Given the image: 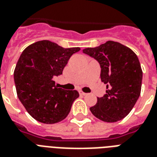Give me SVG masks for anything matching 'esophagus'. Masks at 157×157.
Masks as SVG:
<instances>
[{
    "instance_id": "1",
    "label": "esophagus",
    "mask_w": 157,
    "mask_h": 157,
    "mask_svg": "<svg viewBox=\"0 0 157 157\" xmlns=\"http://www.w3.org/2000/svg\"><path fill=\"white\" fill-rule=\"evenodd\" d=\"M79 94H81V95H83V96H85V95H87V94H86V93H83V92H82V91H79Z\"/></svg>"
}]
</instances>
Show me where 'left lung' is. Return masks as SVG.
Returning <instances> with one entry per match:
<instances>
[{"instance_id": "8db88e82", "label": "left lung", "mask_w": 157, "mask_h": 157, "mask_svg": "<svg viewBox=\"0 0 157 157\" xmlns=\"http://www.w3.org/2000/svg\"><path fill=\"white\" fill-rule=\"evenodd\" d=\"M86 55L100 64L102 82L107 91L90 108L97 118L115 122L127 116L141 94L142 70L136 55L128 47L115 41H107L95 48H86Z\"/></svg>"}]
</instances>
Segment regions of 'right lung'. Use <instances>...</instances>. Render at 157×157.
<instances>
[{"label":"right lung","mask_w":157,"mask_h":157,"mask_svg":"<svg viewBox=\"0 0 157 157\" xmlns=\"http://www.w3.org/2000/svg\"><path fill=\"white\" fill-rule=\"evenodd\" d=\"M79 47L63 48L49 40H41L24 49L16 63L14 80L19 99L33 118L46 124L63 120L79 94L55 86L69 58Z\"/></svg>","instance_id":"right-lung-1"}]
</instances>
